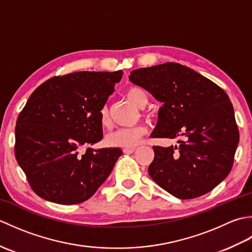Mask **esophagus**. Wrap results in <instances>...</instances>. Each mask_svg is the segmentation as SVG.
<instances>
[{
  "label": "esophagus",
  "instance_id": "34e87169",
  "mask_svg": "<svg viewBox=\"0 0 252 252\" xmlns=\"http://www.w3.org/2000/svg\"><path fill=\"white\" fill-rule=\"evenodd\" d=\"M135 152V148L132 147V148H123V153L125 154H132Z\"/></svg>",
  "mask_w": 252,
  "mask_h": 252
}]
</instances>
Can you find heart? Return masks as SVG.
Returning <instances> with one entry per match:
<instances>
[{"label": "heart", "mask_w": 252, "mask_h": 252, "mask_svg": "<svg viewBox=\"0 0 252 252\" xmlns=\"http://www.w3.org/2000/svg\"><path fill=\"white\" fill-rule=\"evenodd\" d=\"M126 98L129 99L132 104L143 108L148 103L147 96L145 92L140 88L132 87L126 90ZM99 123L100 126L108 129L111 126V118L109 115L108 108L103 106L98 112ZM147 129L144 126H136L130 127H119L115 131L109 133L106 136V144L110 147H121V148H132L136 146L140 143L141 138L146 134Z\"/></svg>", "instance_id": "b5f03b06"}]
</instances>
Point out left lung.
I'll return each mask as SVG.
<instances>
[{
    "instance_id": "left-lung-1",
    "label": "left lung",
    "mask_w": 252,
    "mask_h": 252,
    "mask_svg": "<svg viewBox=\"0 0 252 252\" xmlns=\"http://www.w3.org/2000/svg\"><path fill=\"white\" fill-rule=\"evenodd\" d=\"M130 81L163 103L152 137H181L179 146H154L148 173L180 199L215 189L231 172L239 132L227 94L211 80L176 63L133 70Z\"/></svg>"
}]
</instances>
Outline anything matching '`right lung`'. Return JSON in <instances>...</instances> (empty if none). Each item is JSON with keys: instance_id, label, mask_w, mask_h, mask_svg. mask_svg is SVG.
I'll return each instance as SVG.
<instances>
[{"instance_id": "obj_1", "label": "right lung", "mask_w": 252, "mask_h": 252, "mask_svg": "<svg viewBox=\"0 0 252 252\" xmlns=\"http://www.w3.org/2000/svg\"><path fill=\"white\" fill-rule=\"evenodd\" d=\"M123 72L79 71L37 87L15 127V157L35 194L61 205L92 197L108 178L120 148H80L99 142L98 112Z\"/></svg>"}]
</instances>
